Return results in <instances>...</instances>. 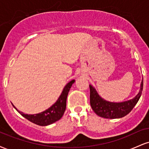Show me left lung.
Instances as JSON below:
<instances>
[{
    "label": "left lung",
    "instance_id": "left-lung-1",
    "mask_svg": "<svg viewBox=\"0 0 149 149\" xmlns=\"http://www.w3.org/2000/svg\"><path fill=\"white\" fill-rule=\"evenodd\" d=\"M90 105L95 113L104 118H120L127 115L139 101L143 90V79L138 95L132 100L120 103L109 102L102 99L92 85H90Z\"/></svg>",
    "mask_w": 149,
    "mask_h": 149
}]
</instances>
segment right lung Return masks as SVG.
<instances>
[{
  "mask_svg": "<svg viewBox=\"0 0 149 149\" xmlns=\"http://www.w3.org/2000/svg\"><path fill=\"white\" fill-rule=\"evenodd\" d=\"M74 82V80L69 82L64 87L62 93H61L60 97H59L58 100L56 102V103L53 104L52 107H49L48 109H47L45 111L40 113L34 114V115L24 114V113L18 111L14 107V105L13 106L23 117L29 120L33 123H35L38 125L40 126H46L48 125L52 124L54 122H56V121L61 119L62 116L64 115L65 110H66V99H67L68 93H69L70 88H71V85H72Z\"/></svg>",
  "mask_w": 149,
  "mask_h": 149,
  "instance_id": "obj_1",
  "label": "right lung"
}]
</instances>
